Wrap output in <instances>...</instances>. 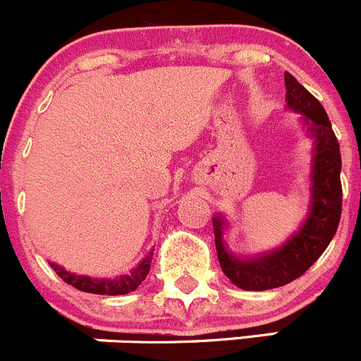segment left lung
I'll return each mask as SVG.
<instances>
[{"mask_svg": "<svg viewBox=\"0 0 361 361\" xmlns=\"http://www.w3.org/2000/svg\"><path fill=\"white\" fill-rule=\"evenodd\" d=\"M287 109L301 115L312 140L310 204L300 228L278 248L259 255H235L225 241L228 221L219 212L212 218L214 243L221 269L243 290H267L300 278L322 255L338 228L342 212L341 147L321 102L286 72Z\"/></svg>", "mask_w": 361, "mask_h": 361, "instance_id": "obj_1", "label": "left lung"}]
</instances>
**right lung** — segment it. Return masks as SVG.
I'll list each match as a JSON object with an SVG mask.
<instances>
[{"mask_svg": "<svg viewBox=\"0 0 361 361\" xmlns=\"http://www.w3.org/2000/svg\"><path fill=\"white\" fill-rule=\"evenodd\" d=\"M152 253L154 248L140 260V264L136 267H133L127 274H120L115 278H95V276H87V274H75L67 271L65 267L58 266L56 262H49V266L53 267L54 273L61 278L63 281H67L68 286L75 287L78 290H83V293L90 294H106V296H120V294H129L133 290L138 289L142 286V281L145 280L147 274L150 271V262H152Z\"/></svg>", "mask_w": 361, "mask_h": 361, "instance_id": "1", "label": "right lung"}]
</instances>
